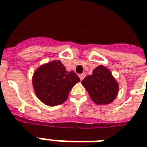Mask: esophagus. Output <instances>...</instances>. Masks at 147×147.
<instances>
[{
    "label": "esophagus",
    "instance_id": "34e87169",
    "mask_svg": "<svg viewBox=\"0 0 147 147\" xmlns=\"http://www.w3.org/2000/svg\"><path fill=\"white\" fill-rule=\"evenodd\" d=\"M85 74H80V75H79V78H80V79L82 81L84 79V78H85Z\"/></svg>",
    "mask_w": 147,
    "mask_h": 147
}]
</instances>
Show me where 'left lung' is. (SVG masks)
<instances>
[{
  "mask_svg": "<svg viewBox=\"0 0 147 147\" xmlns=\"http://www.w3.org/2000/svg\"><path fill=\"white\" fill-rule=\"evenodd\" d=\"M82 84L97 105H107L116 98L119 85L111 71L104 65H99L91 76L85 77Z\"/></svg>",
  "mask_w": 147,
  "mask_h": 147,
  "instance_id": "8db88e82",
  "label": "left lung"
}]
</instances>
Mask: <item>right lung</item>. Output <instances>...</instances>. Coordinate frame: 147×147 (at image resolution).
Listing matches in <instances>:
<instances>
[{
	"label": "right lung",
	"mask_w": 147,
	"mask_h": 147,
	"mask_svg": "<svg viewBox=\"0 0 147 147\" xmlns=\"http://www.w3.org/2000/svg\"><path fill=\"white\" fill-rule=\"evenodd\" d=\"M80 78L73 71H67L59 60L39 67L33 76V86L37 98L49 106L61 105Z\"/></svg>",
	"instance_id": "add662e5"
}]
</instances>
